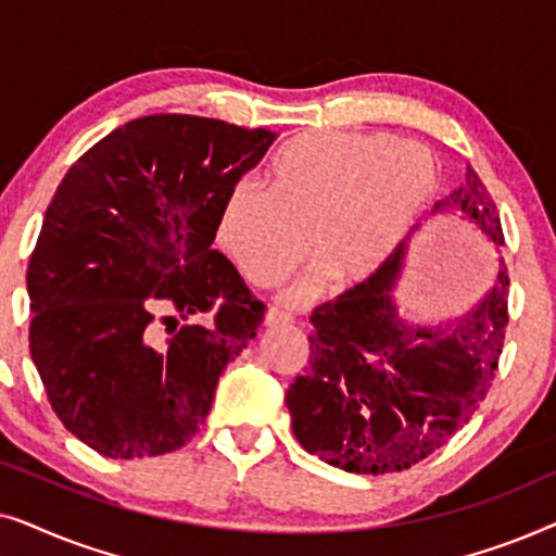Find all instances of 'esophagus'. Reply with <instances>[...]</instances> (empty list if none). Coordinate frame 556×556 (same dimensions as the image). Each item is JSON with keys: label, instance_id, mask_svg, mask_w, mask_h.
Wrapping results in <instances>:
<instances>
[{"label": "esophagus", "instance_id": "esophagus-1", "mask_svg": "<svg viewBox=\"0 0 556 556\" xmlns=\"http://www.w3.org/2000/svg\"><path fill=\"white\" fill-rule=\"evenodd\" d=\"M265 324H268V326H288V324H295V316L286 314V311H280V308H270L268 314H265Z\"/></svg>", "mask_w": 556, "mask_h": 556}]
</instances>
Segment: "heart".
<instances>
[{
    "mask_svg": "<svg viewBox=\"0 0 556 556\" xmlns=\"http://www.w3.org/2000/svg\"><path fill=\"white\" fill-rule=\"evenodd\" d=\"M435 185V156L420 143L390 134H301L270 159L265 187L240 179L227 189L215 235L242 276L265 286L301 255L303 231L318 265L286 291V299L303 301L321 270L337 283L375 270Z\"/></svg>",
    "mask_w": 556,
    "mask_h": 556,
    "instance_id": "obj_1",
    "label": "heart"
}]
</instances>
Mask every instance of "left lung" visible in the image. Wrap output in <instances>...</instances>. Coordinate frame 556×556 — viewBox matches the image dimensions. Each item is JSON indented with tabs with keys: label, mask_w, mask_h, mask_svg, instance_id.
Wrapping results in <instances>:
<instances>
[{
	"label": "left lung",
	"mask_w": 556,
	"mask_h": 556,
	"mask_svg": "<svg viewBox=\"0 0 556 556\" xmlns=\"http://www.w3.org/2000/svg\"><path fill=\"white\" fill-rule=\"evenodd\" d=\"M435 210H460L504 245L496 202L473 166ZM402 253L405 242L362 283L311 314L308 369L286 394L295 440L349 473H400L443 447L481 407L504 352V257L491 293L468 318L413 326L392 299Z\"/></svg>",
	"instance_id": "8db88e82"
}]
</instances>
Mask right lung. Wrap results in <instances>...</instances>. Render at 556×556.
<instances>
[{"label": "right lung", "instance_id": "right-lung-1", "mask_svg": "<svg viewBox=\"0 0 556 556\" xmlns=\"http://www.w3.org/2000/svg\"><path fill=\"white\" fill-rule=\"evenodd\" d=\"M276 139L159 113L60 181L29 255V354L60 422L105 458L187 445L261 329L265 303L212 242L227 189Z\"/></svg>", "mask_w": 556, "mask_h": 556}]
</instances>
